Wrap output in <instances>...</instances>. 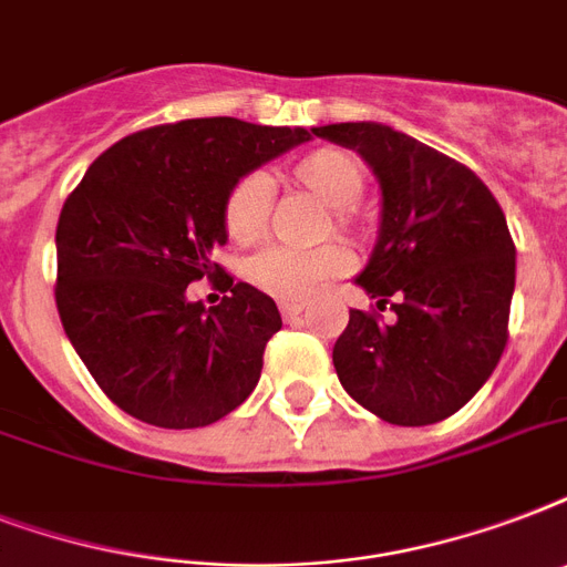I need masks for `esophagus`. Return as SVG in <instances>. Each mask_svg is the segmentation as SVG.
<instances>
[{"label": "esophagus", "instance_id": "esophagus-1", "mask_svg": "<svg viewBox=\"0 0 567 567\" xmlns=\"http://www.w3.org/2000/svg\"><path fill=\"white\" fill-rule=\"evenodd\" d=\"M302 309H306L302 302H282V306H279V311H282L285 320H293L297 315H302Z\"/></svg>", "mask_w": 567, "mask_h": 567}]
</instances>
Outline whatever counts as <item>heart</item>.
Here are the masks:
<instances>
[{"instance_id":"obj_1","label":"heart","mask_w":567,"mask_h":567,"mask_svg":"<svg viewBox=\"0 0 567 567\" xmlns=\"http://www.w3.org/2000/svg\"><path fill=\"white\" fill-rule=\"evenodd\" d=\"M288 179L323 205H329L332 229L359 231L355 203L364 194L368 171L353 153L338 150V146L311 150L288 167ZM270 212H274V185L265 173H247L231 185L229 196H226L223 223L235 244H256L265 238ZM347 265H350V258H347L344 247H338V244H327L318 249L276 247L249 261L247 279L267 297L297 302L323 288L332 276L344 274Z\"/></svg>"}]
</instances>
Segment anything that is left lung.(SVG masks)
Instances as JSON below:
<instances>
[{
	"instance_id": "obj_1",
	"label": "left lung",
	"mask_w": 567,
	"mask_h": 567,
	"mask_svg": "<svg viewBox=\"0 0 567 567\" xmlns=\"http://www.w3.org/2000/svg\"><path fill=\"white\" fill-rule=\"evenodd\" d=\"M362 155L382 190L379 235L355 285L394 318L350 309L332 350L355 403L396 426L458 412L506 347L515 244L483 179L385 123L311 128Z\"/></svg>"
}]
</instances>
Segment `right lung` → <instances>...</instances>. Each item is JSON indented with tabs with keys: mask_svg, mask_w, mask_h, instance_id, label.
Returning a JSON list of instances; mask_svg holds the SVG:
<instances>
[{
	"mask_svg": "<svg viewBox=\"0 0 567 567\" xmlns=\"http://www.w3.org/2000/svg\"><path fill=\"white\" fill-rule=\"evenodd\" d=\"M309 128L238 117L182 120L123 137L87 167L58 217L55 302L96 385L137 421L194 430L238 409L282 329L276 302L247 282L205 310L187 285L223 275L231 185Z\"/></svg>",
	"mask_w": 567,
	"mask_h": 567,
	"instance_id": "obj_1",
	"label": "right lung"
}]
</instances>
